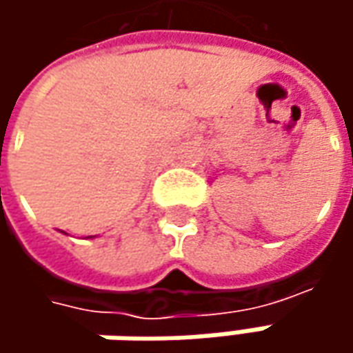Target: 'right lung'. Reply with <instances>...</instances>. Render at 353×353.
<instances>
[{"label":"right lung","mask_w":353,"mask_h":353,"mask_svg":"<svg viewBox=\"0 0 353 353\" xmlns=\"http://www.w3.org/2000/svg\"><path fill=\"white\" fill-rule=\"evenodd\" d=\"M90 237H96V236H90Z\"/></svg>","instance_id":"obj_1"}]
</instances>
